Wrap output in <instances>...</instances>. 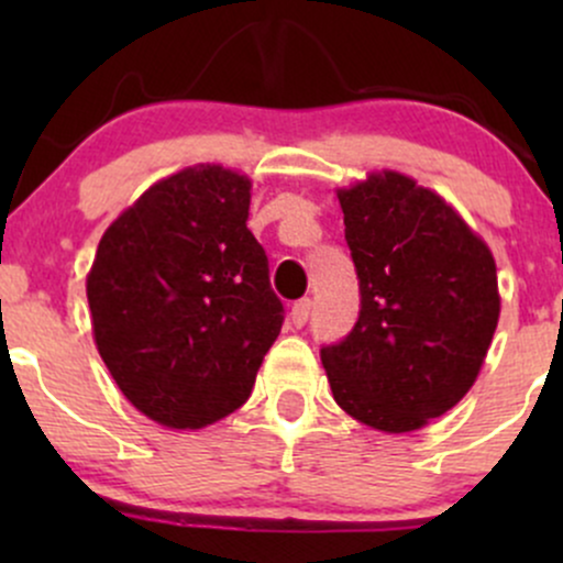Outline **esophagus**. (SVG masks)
<instances>
[{
    "instance_id": "obj_1",
    "label": "esophagus",
    "mask_w": 563,
    "mask_h": 563,
    "mask_svg": "<svg viewBox=\"0 0 563 563\" xmlns=\"http://www.w3.org/2000/svg\"><path fill=\"white\" fill-rule=\"evenodd\" d=\"M309 309H312V301H309V299L296 301L294 307H290V325L301 328L303 322H307V318H309Z\"/></svg>"
}]
</instances>
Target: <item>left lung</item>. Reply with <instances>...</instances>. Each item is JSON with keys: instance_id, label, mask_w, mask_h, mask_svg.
<instances>
[{"instance_id": "left-lung-1", "label": "left lung", "mask_w": 563, "mask_h": 563, "mask_svg": "<svg viewBox=\"0 0 563 563\" xmlns=\"http://www.w3.org/2000/svg\"><path fill=\"white\" fill-rule=\"evenodd\" d=\"M363 309L320 349L333 399L354 421L407 434L466 397L500 318L489 245L431 187L371 172L339 187Z\"/></svg>"}]
</instances>
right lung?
<instances>
[{
	"label": "right lung",
	"instance_id": "right-lung-1",
	"mask_svg": "<svg viewBox=\"0 0 563 563\" xmlns=\"http://www.w3.org/2000/svg\"><path fill=\"white\" fill-rule=\"evenodd\" d=\"M251 179L196 164L147 187L102 232L87 275L102 363L142 416L196 431L235 412L283 325Z\"/></svg>",
	"mask_w": 563,
	"mask_h": 563
}]
</instances>
